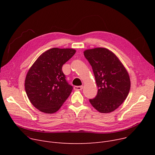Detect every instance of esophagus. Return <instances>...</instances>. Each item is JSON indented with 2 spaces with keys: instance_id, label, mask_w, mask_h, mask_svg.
Masks as SVG:
<instances>
[{
  "instance_id": "esophagus-1",
  "label": "esophagus",
  "mask_w": 155,
  "mask_h": 155,
  "mask_svg": "<svg viewBox=\"0 0 155 155\" xmlns=\"http://www.w3.org/2000/svg\"><path fill=\"white\" fill-rule=\"evenodd\" d=\"M83 86H75L74 87V90L75 91H81L82 90Z\"/></svg>"
}]
</instances>
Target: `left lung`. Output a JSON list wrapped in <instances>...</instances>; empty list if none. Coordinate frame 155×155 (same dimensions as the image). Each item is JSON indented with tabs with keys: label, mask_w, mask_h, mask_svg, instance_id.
<instances>
[{
	"label": "left lung",
	"mask_w": 155,
	"mask_h": 155,
	"mask_svg": "<svg viewBox=\"0 0 155 155\" xmlns=\"http://www.w3.org/2000/svg\"><path fill=\"white\" fill-rule=\"evenodd\" d=\"M92 67L98 92L90 99L99 112L115 110L126 100L131 87L128 72L117 56L108 49L96 48L84 52Z\"/></svg>",
	"instance_id": "left-lung-1"
}]
</instances>
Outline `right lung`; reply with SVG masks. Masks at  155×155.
<instances>
[{
	"label": "right lung",
	"instance_id": "obj_1",
	"mask_svg": "<svg viewBox=\"0 0 155 155\" xmlns=\"http://www.w3.org/2000/svg\"><path fill=\"white\" fill-rule=\"evenodd\" d=\"M75 52L72 48L50 49L41 54L29 70L25 91L31 104L41 112H56L70 95L73 87L65 79L62 66Z\"/></svg>",
	"mask_w": 155,
	"mask_h": 155
}]
</instances>
